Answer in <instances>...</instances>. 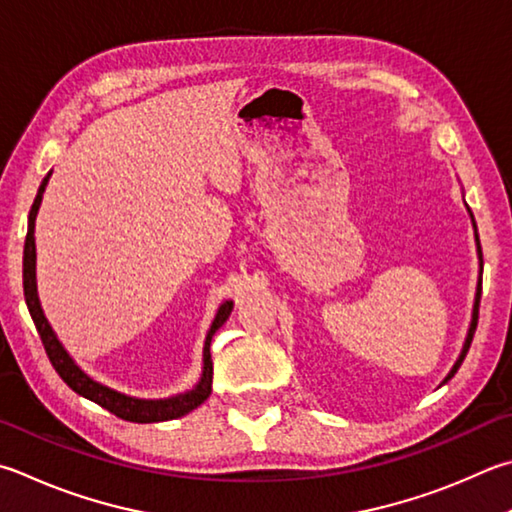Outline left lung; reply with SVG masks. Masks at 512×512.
Listing matches in <instances>:
<instances>
[{"label":"left lung","mask_w":512,"mask_h":512,"mask_svg":"<svg viewBox=\"0 0 512 512\" xmlns=\"http://www.w3.org/2000/svg\"><path fill=\"white\" fill-rule=\"evenodd\" d=\"M475 221V219H472ZM477 248H479V259H481V271H483V255H481V244H479V235H477ZM479 297H481V280H479V286H477V300H475V311H472V324H470V331H468V338H466V345H463V351H461V356H459V360H457V365L452 367V371L448 374V378L445 380H450L454 374H457V369L461 367V362H463V358H466V353H468V349H470V342H472V336H475V329H477V320H479ZM443 380V383H445Z\"/></svg>","instance_id":"1"}]
</instances>
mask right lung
I'll return each mask as SVG.
<instances>
[{"mask_svg":"<svg viewBox=\"0 0 512 512\" xmlns=\"http://www.w3.org/2000/svg\"><path fill=\"white\" fill-rule=\"evenodd\" d=\"M46 181L49 176L42 181L40 190H37V197L31 206V215H29V232H26V241H24V297H26V306H29V313L35 322V329L40 333L42 345L46 356H49L53 369L58 371V376L67 383L73 392L89 398V401L98 403L100 407H105L107 412L116 414L123 421H132V423H159V421H172V418L185 416L192 410H197L201 403L208 401V396L212 392V358H210V340L215 336V331L228 320V315L232 311V302L221 304V309L217 311V318L212 322V327L208 331L206 338V349H203V376L201 383L192 389V392H185L181 396L167 398V401H141V398H132L125 394H118L114 389H109L105 385L91 380L85 371H82L76 362L69 358V353L62 349V345L55 338L53 329L46 322L40 300H37V291H35V237H33V226H35V215L37 208H40L42 201V192L46 188Z\"/></svg>","mask_w":512,"mask_h":512,"instance_id":"right-lung-1","label":"right lung"}]
</instances>
